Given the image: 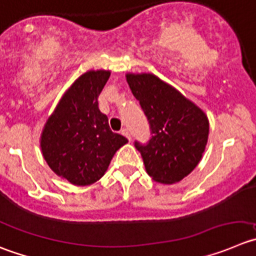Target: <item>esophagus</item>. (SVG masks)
Wrapping results in <instances>:
<instances>
[{"label":"esophagus","mask_w":256,"mask_h":256,"mask_svg":"<svg viewBox=\"0 0 256 256\" xmlns=\"http://www.w3.org/2000/svg\"><path fill=\"white\" fill-rule=\"evenodd\" d=\"M121 134H122L125 138H128V140H131V135H130V132H128V128H122V130H121Z\"/></svg>","instance_id":"esophagus-1"}]
</instances>
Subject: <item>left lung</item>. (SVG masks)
Here are the masks:
<instances>
[{
    "mask_svg": "<svg viewBox=\"0 0 256 256\" xmlns=\"http://www.w3.org/2000/svg\"><path fill=\"white\" fill-rule=\"evenodd\" d=\"M130 90L150 125L148 144L135 142L155 182L182 180L202 159L208 139L206 114L182 93L150 73L126 74Z\"/></svg>",
    "mask_w": 256,
    "mask_h": 256,
    "instance_id": "8db88e82",
    "label": "left lung"
}]
</instances>
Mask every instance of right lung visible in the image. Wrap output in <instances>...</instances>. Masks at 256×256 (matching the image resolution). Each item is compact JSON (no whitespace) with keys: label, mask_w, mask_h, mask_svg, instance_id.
<instances>
[{"label":"right lung","mask_w":256,"mask_h":256,"mask_svg":"<svg viewBox=\"0 0 256 256\" xmlns=\"http://www.w3.org/2000/svg\"><path fill=\"white\" fill-rule=\"evenodd\" d=\"M110 70H88L68 88L45 124L40 139L42 156L56 176L74 186L104 176L114 152L128 142L112 132L98 108V96Z\"/></svg>","instance_id":"add662e5"}]
</instances>
